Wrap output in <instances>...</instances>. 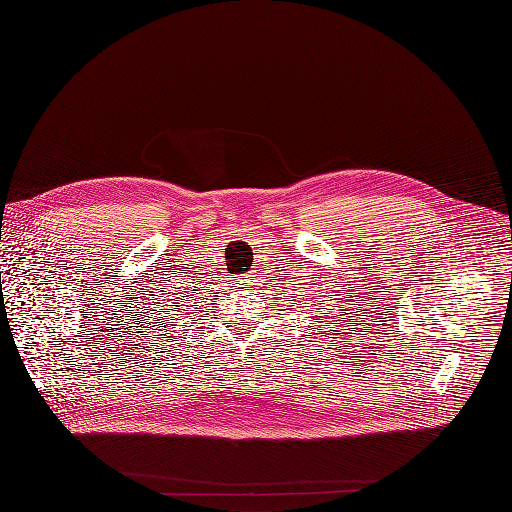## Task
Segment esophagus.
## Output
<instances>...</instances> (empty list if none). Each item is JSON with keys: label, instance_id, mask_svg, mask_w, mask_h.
<instances>
[{"label": "esophagus", "instance_id": "1", "mask_svg": "<svg viewBox=\"0 0 512 512\" xmlns=\"http://www.w3.org/2000/svg\"><path fill=\"white\" fill-rule=\"evenodd\" d=\"M245 278H249V276H245Z\"/></svg>", "mask_w": 512, "mask_h": 512}]
</instances>
